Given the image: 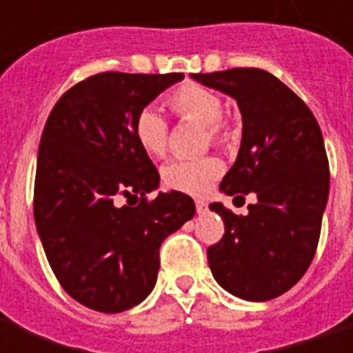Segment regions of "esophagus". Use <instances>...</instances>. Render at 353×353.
<instances>
[{"mask_svg": "<svg viewBox=\"0 0 353 353\" xmlns=\"http://www.w3.org/2000/svg\"><path fill=\"white\" fill-rule=\"evenodd\" d=\"M206 210H208L206 202H204V200H196V212H199V214H204Z\"/></svg>", "mask_w": 353, "mask_h": 353, "instance_id": "obj_1", "label": "esophagus"}]
</instances>
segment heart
Wrapping results in <instances>:
<instances>
[{
  "mask_svg": "<svg viewBox=\"0 0 353 353\" xmlns=\"http://www.w3.org/2000/svg\"><path fill=\"white\" fill-rule=\"evenodd\" d=\"M170 109L183 121L200 123L204 128V143H227L230 126L221 115V98L212 88L196 83H183L168 96ZM134 138L149 157L161 159L168 151L170 128L166 119L154 108L139 109L134 119ZM223 174V162L215 157L194 161H174L162 170V181L172 191L200 196Z\"/></svg>",
  "mask_w": 353,
  "mask_h": 353,
  "instance_id": "b5f03b06",
  "label": "heart"
}]
</instances>
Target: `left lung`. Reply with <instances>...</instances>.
<instances>
[{
    "instance_id": "obj_1",
    "label": "left lung",
    "mask_w": 353,
    "mask_h": 353,
    "mask_svg": "<svg viewBox=\"0 0 353 353\" xmlns=\"http://www.w3.org/2000/svg\"><path fill=\"white\" fill-rule=\"evenodd\" d=\"M204 87L229 94L242 113V143L221 189L234 199L257 194L248 215L210 204L225 234L208 248L217 283L244 301L263 303L308 270L329 196V161L316 117L289 87L257 68L191 73ZM243 194L240 195L239 192Z\"/></svg>"
}]
</instances>
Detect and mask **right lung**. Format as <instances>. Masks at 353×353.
Listing matches in <instances>:
<instances>
[{
	"label": "right lung",
	"mask_w": 353,
	"mask_h": 353,
	"mask_svg": "<svg viewBox=\"0 0 353 353\" xmlns=\"http://www.w3.org/2000/svg\"><path fill=\"white\" fill-rule=\"evenodd\" d=\"M181 79L98 73L70 88L43 128L35 227L60 285L87 308L117 314L141 303L157 283L161 244L194 215L185 192L147 200L161 176L134 138L139 109Z\"/></svg>",
	"instance_id": "add662e5"
}]
</instances>
